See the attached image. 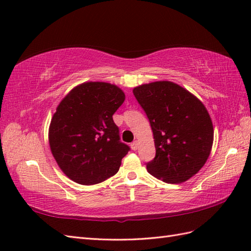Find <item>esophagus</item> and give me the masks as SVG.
Wrapping results in <instances>:
<instances>
[{
    "label": "esophagus",
    "mask_w": 251,
    "mask_h": 251,
    "mask_svg": "<svg viewBox=\"0 0 251 251\" xmlns=\"http://www.w3.org/2000/svg\"><path fill=\"white\" fill-rule=\"evenodd\" d=\"M138 146H139V142H138L137 140H135L134 142H131V145H130V147H131V149L134 151H136L137 149H138Z\"/></svg>",
    "instance_id": "obj_1"
}]
</instances>
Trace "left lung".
Instances as JSON below:
<instances>
[{
  "mask_svg": "<svg viewBox=\"0 0 251 251\" xmlns=\"http://www.w3.org/2000/svg\"><path fill=\"white\" fill-rule=\"evenodd\" d=\"M153 131L156 154L149 174L167 183L189 180L204 166L214 142V126L205 105L189 90L169 81L132 90Z\"/></svg>",
  "mask_w": 251,
  "mask_h": 251,
  "instance_id": "obj_1",
  "label": "left lung"
}]
</instances>
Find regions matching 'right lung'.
Masks as SVG:
<instances>
[{"mask_svg": "<svg viewBox=\"0 0 251 251\" xmlns=\"http://www.w3.org/2000/svg\"><path fill=\"white\" fill-rule=\"evenodd\" d=\"M124 100V92L116 85L86 82L57 106L49 130L50 151L74 182L97 184L119 172L129 147L120 141L112 116Z\"/></svg>", "mask_w": 251, "mask_h": 251, "instance_id": "add662e5", "label": "right lung"}]
</instances>
